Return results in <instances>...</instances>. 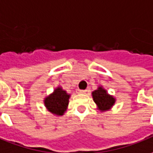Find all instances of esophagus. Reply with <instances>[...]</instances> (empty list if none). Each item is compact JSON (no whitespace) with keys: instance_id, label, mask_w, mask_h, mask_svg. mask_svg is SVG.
Listing matches in <instances>:
<instances>
[{"instance_id":"34e87169","label":"esophagus","mask_w":153,"mask_h":153,"mask_svg":"<svg viewBox=\"0 0 153 153\" xmlns=\"http://www.w3.org/2000/svg\"><path fill=\"white\" fill-rule=\"evenodd\" d=\"M86 92H87V90H82V89H79L78 90L79 94H86Z\"/></svg>"}]
</instances>
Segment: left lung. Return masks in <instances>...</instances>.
Masks as SVG:
<instances>
[{
  "label": "left lung",
  "instance_id": "obj_1",
  "mask_svg": "<svg viewBox=\"0 0 153 153\" xmlns=\"http://www.w3.org/2000/svg\"><path fill=\"white\" fill-rule=\"evenodd\" d=\"M92 96L94 101L97 104V107L100 111H108L115 103V99L112 95L108 94L102 86H99L98 89H96L92 93Z\"/></svg>",
  "mask_w": 153,
  "mask_h": 153
}]
</instances>
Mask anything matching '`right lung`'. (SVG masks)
<instances>
[{
    "label": "right lung",
    "instance_id": "add662e5",
    "mask_svg": "<svg viewBox=\"0 0 153 153\" xmlns=\"http://www.w3.org/2000/svg\"><path fill=\"white\" fill-rule=\"evenodd\" d=\"M69 97L70 94H68L65 90L61 87H58L45 99L44 103L48 111L54 115L62 116L67 109Z\"/></svg>",
    "mask_w": 153,
    "mask_h": 153
}]
</instances>
